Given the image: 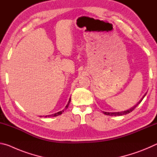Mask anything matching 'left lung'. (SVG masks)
<instances>
[{
    "instance_id": "1",
    "label": "left lung",
    "mask_w": 157,
    "mask_h": 157,
    "mask_svg": "<svg viewBox=\"0 0 157 157\" xmlns=\"http://www.w3.org/2000/svg\"><path fill=\"white\" fill-rule=\"evenodd\" d=\"M145 95H146V94L144 95H143V97L141 98V99H140L139 102H138V104H136V105L134 106V107H132L131 109H128V110H126V111H121V112H105V111H104L103 113H104L105 115H107V116H123V115H126V114L132 112V111L134 110L138 105H139V103L141 102V101L143 100V98H144V97L145 96Z\"/></svg>"
}]
</instances>
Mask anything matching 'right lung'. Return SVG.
I'll list each match as a JSON object with an SVG mask.
<instances>
[{
	"label": "right lung",
	"instance_id": "right-lung-1",
	"mask_svg": "<svg viewBox=\"0 0 157 157\" xmlns=\"http://www.w3.org/2000/svg\"><path fill=\"white\" fill-rule=\"evenodd\" d=\"M70 102H71V98H70V99H69V101H68V104H67V105L66 106V107H65L64 109H63L62 111H59V112H57V113H56L52 114V115H48V116H46L45 117H55V116H59V115H61V114H62V113L63 112V111H64V110L66 109H67V108L68 107V105H69V103H70Z\"/></svg>",
	"mask_w": 157,
	"mask_h": 157
}]
</instances>
